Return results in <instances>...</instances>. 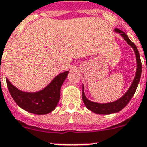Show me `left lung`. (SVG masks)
I'll return each mask as SVG.
<instances>
[{
  "mask_svg": "<svg viewBox=\"0 0 147 147\" xmlns=\"http://www.w3.org/2000/svg\"><path fill=\"white\" fill-rule=\"evenodd\" d=\"M113 31L115 33H117V34H120V36L127 41V44L134 49L136 61V74H135V77H134V79L132 82L131 85L129 87V89L127 90V92L120 98H119L117 100L113 101V102H110V103H96V102H94V101L88 100L84 94V86L83 84L82 97H83V101H84V104L88 110H91L92 112L97 113V114H111V113L119 112L122 109H123L127 106V103H129V100H131V98L135 94L140 80L141 73H142V63H141L140 57V53H139V51L136 48V45L129 39L128 36L126 34V33H124L121 30L116 28Z\"/></svg>",
  "mask_w": 147,
  "mask_h": 147,
  "instance_id": "8db88e82",
  "label": "left lung"
}]
</instances>
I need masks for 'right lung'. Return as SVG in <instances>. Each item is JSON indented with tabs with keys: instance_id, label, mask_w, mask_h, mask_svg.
I'll return each mask as SVG.
<instances>
[{
	"instance_id": "obj_1",
	"label": "right lung",
	"mask_w": 147,
	"mask_h": 147,
	"mask_svg": "<svg viewBox=\"0 0 147 147\" xmlns=\"http://www.w3.org/2000/svg\"><path fill=\"white\" fill-rule=\"evenodd\" d=\"M69 71L56 76L44 88L36 92H25L13 86L6 77L7 85L13 100L20 108L37 115L47 114L57 105L61 97V88Z\"/></svg>"
}]
</instances>
